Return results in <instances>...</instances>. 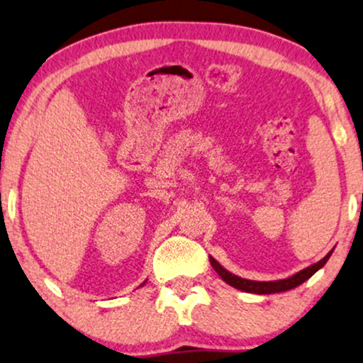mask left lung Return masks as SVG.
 Returning a JSON list of instances; mask_svg holds the SVG:
<instances>
[{
    "mask_svg": "<svg viewBox=\"0 0 363 363\" xmlns=\"http://www.w3.org/2000/svg\"><path fill=\"white\" fill-rule=\"evenodd\" d=\"M330 256H332V251L325 256L323 259H320L318 263L308 266V268L301 269V272H298L293 274V277H288L284 279H277V281H253V279H246V278H240L236 277V274H233L231 272H228L226 268H223L221 264L216 261L213 256H209V261H211V266L214 268V272L221 277L224 281L228 284H231L233 288H236V290H241V291H246V293H255V295H272V293H281V291H288V290H293V288L300 286L301 283H305L306 279L313 277V274L318 272L320 268H323L325 263H327Z\"/></svg>",
    "mask_w": 363,
    "mask_h": 363,
    "instance_id": "obj_1",
    "label": "left lung"
}]
</instances>
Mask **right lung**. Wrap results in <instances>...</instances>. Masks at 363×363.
I'll return each mask as SVG.
<instances>
[{"instance_id": "right-lung-1", "label": "right lung", "mask_w": 363, "mask_h": 363, "mask_svg": "<svg viewBox=\"0 0 363 363\" xmlns=\"http://www.w3.org/2000/svg\"><path fill=\"white\" fill-rule=\"evenodd\" d=\"M142 284H144V283H142Z\"/></svg>"}]
</instances>
